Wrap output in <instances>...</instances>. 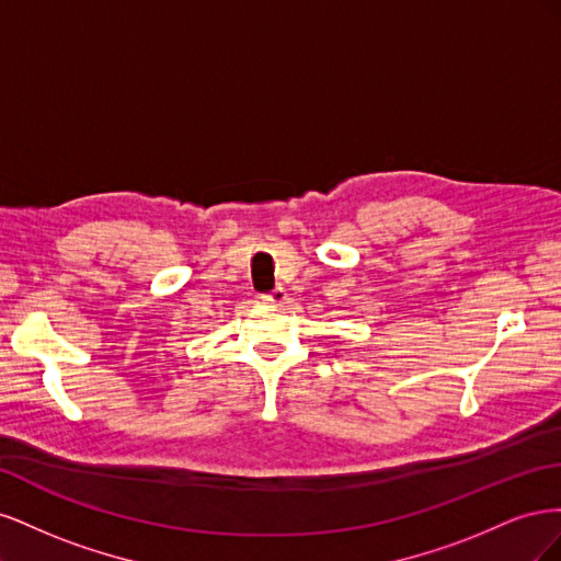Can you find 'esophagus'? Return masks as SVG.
I'll return each instance as SVG.
<instances>
[{
  "label": "esophagus",
  "instance_id": "esophagus-1",
  "mask_svg": "<svg viewBox=\"0 0 561 561\" xmlns=\"http://www.w3.org/2000/svg\"><path fill=\"white\" fill-rule=\"evenodd\" d=\"M285 290H283V287H276V290H271V293H266V295H262L260 299L262 301H266V304H283L285 301Z\"/></svg>",
  "mask_w": 561,
  "mask_h": 561
}]
</instances>
